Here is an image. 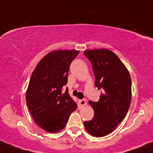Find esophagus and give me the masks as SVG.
<instances>
[{
    "mask_svg": "<svg viewBox=\"0 0 153 153\" xmlns=\"http://www.w3.org/2000/svg\"><path fill=\"white\" fill-rule=\"evenodd\" d=\"M79 102H80V106L83 107V106H85V105H86V102H85L84 100H80Z\"/></svg>",
    "mask_w": 153,
    "mask_h": 153,
    "instance_id": "obj_1",
    "label": "esophagus"
}]
</instances>
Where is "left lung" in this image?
I'll return each mask as SVG.
<instances>
[{
	"mask_svg": "<svg viewBox=\"0 0 153 153\" xmlns=\"http://www.w3.org/2000/svg\"><path fill=\"white\" fill-rule=\"evenodd\" d=\"M92 65L95 85L102 89L98 102L89 101L93 118L83 124L88 134L105 137L117 127L126 115L131 100V80L123 63L108 49L84 51Z\"/></svg>",
	"mask_w": 153,
	"mask_h": 153,
	"instance_id": "left-lung-1",
	"label": "left lung"
}]
</instances>
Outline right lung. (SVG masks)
I'll return each mask as SVG.
<instances>
[{
    "instance_id": "1",
    "label": "right lung",
    "mask_w": 153,
    "mask_h": 153,
    "mask_svg": "<svg viewBox=\"0 0 153 153\" xmlns=\"http://www.w3.org/2000/svg\"><path fill=\"white\" fill-rule=\"evenodd\" d=\"M79 51H53L37 65L26 92V102L35 122L49 133L62 130L77 104L68 94L64 93L68 83V72Z\"/></svg>"
}]
</instances>
